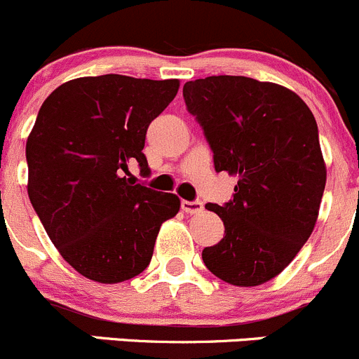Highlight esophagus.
I'll use <instances>...</instances> for the list:
<instances>
[{
    "label": "esophagus",
    "instance_id": "esophagus-1",
    "mask_svg": "<svg viewBox=\"0 0 359 359\" xmlns=\"http://www.w3.org/2000/svg\"><path fill=\"white\" fill-rule=\"evenodd\" d=\"M181 209L187 215H197V212L204 211V205L201 201H181Z\"/></svg>",
    "mask_w": 359,
    "mask_h": 359
}]
</instances>
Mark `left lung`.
Wrapping results in <instances>:
<instances>
[{"label": "left lung", "mask_w": 359, "mask_h": 359, "mask_svg": "<svg viewBox=\"0 0 359 359\" xmlns=\"http://www.w3.org/2000/svg\"><path fill=\"white\" fill-rule=\"evenodd\" d=\"M183 97L215 171L239 178L229 202L205 204L225 236L202 260L230 285H264L297 257L318 219L326 168L314 115L290 88L248 76L187 81Z\"/></svg>", "instance_id": "obj_1"}]
</instances>
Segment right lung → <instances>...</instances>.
<instances>
[{"instance_id":"add662e5","label":"right lung","mask_w":359,"mask_h":359,"mask_svg":"<svg viewBox=\"0 0 359 359\" xmlns=\"http://www.w3.org/2000/svg\"><path fill=\"white\" fill-rule=\"evenodd\" d=\"M178 80L123 74L76 78L55 88L27 137V194L64 260L97 283H122L150 265L165 219L180 211L130 176L147 130L178 94Z\"/></svg>"}]
</instances>
